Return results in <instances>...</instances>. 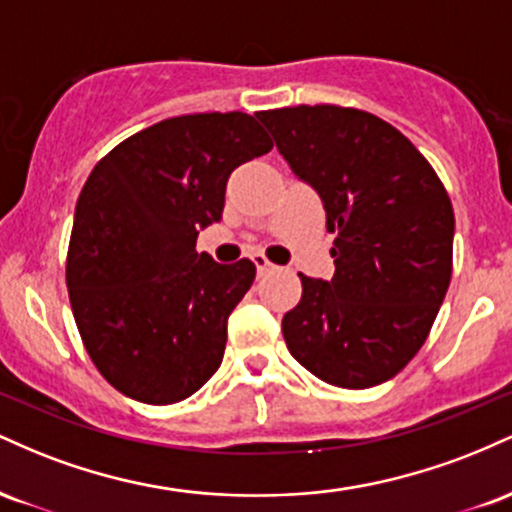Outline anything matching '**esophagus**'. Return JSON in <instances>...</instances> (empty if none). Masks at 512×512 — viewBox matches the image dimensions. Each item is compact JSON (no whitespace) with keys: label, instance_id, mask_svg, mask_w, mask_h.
<instances>
[{"label":"esophagus","instance_id":"34e87169","mask_svg":"<svg viewBox=\"0 0 512 512\" xmlns=\"http://www.w3.org/2000/svg\"><path fill=\"white\" fill-rule=\"evenodd\" d=\"M252 262H255V267H257V272L260 274H264V272H269V269H274V264L267 260V257L264 255H260V252H255V255H252Z\"/></svg>","mask_w":512,"mask_h":512}]
</instances>
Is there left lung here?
Masks as SVG:
<instances>
[{"mask_svg":"<svg viewBox=\"0 0 512 512\" xmlns=\"http://www.w3.org/2000/svg\"><path fill=\"white\" fill-rule=\"evenodd\" d=\"M257 117L337 233L332 279L298 274L301 303L281 320L291 356L349 390L395 378L450 286L455 214L443 182L399 129L363 110L298 105Z\"/></svg>","mask_w":512,"mask_h":512,"instance_id":"left-lung-1","label":"left lung"}]
</instances>
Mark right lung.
<instances>
[{
    "instance_id": "1",
    "label": "right lung",
    "mask_w": 512,
    "mask_h": 512,
    "mask_svg": "<svg viewBox=\"0 0 512 512\" xmlns=\"http://www.w3.org/2000/svg\"><path fill=\"white\" fill-rule=\"evenodd\" d=\"M272 146L252 115H180L91 170L74 211L67 289L88 356L122 395L173 404L219 370L228 315L255 264L199 255L197 236L221 221L233 170Z\"/></svg>"
}]
</instances>
